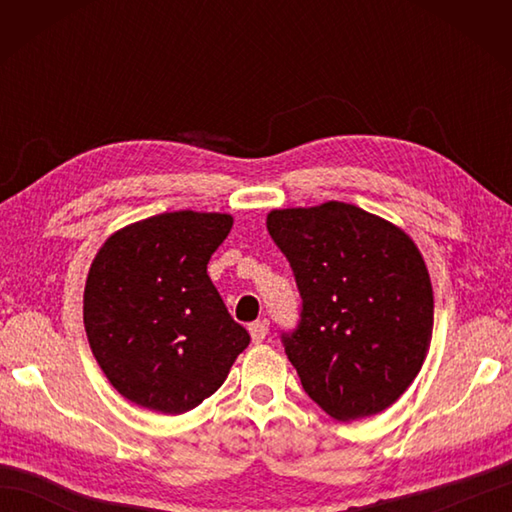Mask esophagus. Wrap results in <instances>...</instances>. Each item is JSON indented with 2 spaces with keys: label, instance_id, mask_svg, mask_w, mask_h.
<instances>
[{
  "label": "esophagus",
  "instance_id": "esophagus-1",
  "mask_svg": "<svg viewBox=\"0 0 512 512\" xmlns=\"http://www.w3.org/2000/svg\"><path fill=\"white\" fill-rule=\"evenodd\" d=\"M248 332H250V339L253 343H262L268 334V323L266 321H255L248 325Z\"/></svg>",
  "mask_w": 512,
  "mask_h": 512
}]
</instances>
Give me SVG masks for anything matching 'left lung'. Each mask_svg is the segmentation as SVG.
<instances>
[{
  "instance_id": "1",
  "label": "left lung",
  "mask_w": 512,
  "mask_h": 512,
  "mask_svg": "<svg viewBox=\"0 0 512 512\" xmlns=\"http://www.w3.org/2000/svg\"><path fill=\"white\" fill-rule=\"evenodd\" d=\"M266 226L301 295L281 343L306 394L336 420L394 405L433 332L429 270L411 237L345 202L270 211Z\"/></svg>"
}]
</instances>
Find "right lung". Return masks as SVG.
Segmentation results:
<instances>
[{
	"label": "right lung",
	"mask_w": 512,
	"mask_h": 512,
	"mask_svg": "<svg viewBox=\"0 0 512 512\" xmlns=\"http://www.w3.org/2000/svg\"><path fill=\"white\" fill-rule=\"evenodd\" d=\"M231 226L226 213H162L116 231L96 253L85 332L107 380L138 407L169 416L198 407L248 347L206 275Z\"/></svg>",
	"instance_id": "add662e5"
}]
</instances>
